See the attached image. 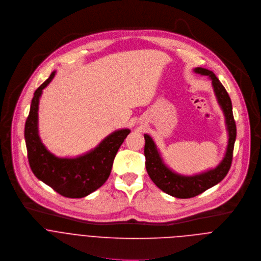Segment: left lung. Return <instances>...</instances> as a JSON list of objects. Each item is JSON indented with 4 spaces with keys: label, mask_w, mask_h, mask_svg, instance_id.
<instances>
[{
    "label": "left lung",
    "mask_w": 261,
    "mask_h": 261,
    "mask_svg": "<svg viewBox=\"0 0 261 261\" xmlns=\"http://www.w3.org/2000/svg\"><path fill=\"white\" fill-rule=\"evenodd\" d=\"M194 72L196 74L209 76L212 80L214 92L225 116V123L228 132V144L222 162L215 169L198 175L183 176L173 172L165 165L152 138L149 135H144L145 166L149 177L164 192L178 198H190L196 196L224 179L231 166L233 146L237 137V126L232 114L231 100L226 89L212 71L203 68H195Z\"/></svg>",
    "instance_id": "obj_1"
}]
</instances>
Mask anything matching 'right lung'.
Here are the masks:
<instances>
[{
    "label": "right lung",
    "instance_id": "obj_1",
    "mask_svg": "<svg viewBox=\"0 0 261 261\" xmlns=\"http://www.w3.org/2000/svg\"><path fill=\"white\" fill-rule=\"evenodd\" d=\"M56 75L41 84L34 93L24 125L28 159L34 175L63 196L84 197L99 188L110 176L115 155L130 133L119 129L103 139L93 150L74 159H61L43 145L38 132V109L42 90Z\"/></svg>",
    "mask_w": 261,
    "mask_h": 261
}]
</instances>
